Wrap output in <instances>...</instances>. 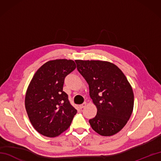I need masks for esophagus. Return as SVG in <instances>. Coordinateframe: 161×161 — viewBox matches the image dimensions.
Returning a JSON list of instances; mask_svg holds the SVG:
<instances>
[{
  "instance_id": "1",
  "label": "esophagus",
  "mask_w": 161,
  "mask_h": 161,
  "mask_svg": "<svg viewBox=\"0 0 161 161\" xmlns=\"http://www.w3.org/2000/svg\"><path fill=\"white\" fill-rule=\"evenodd\" d=\"M86 102H84V103H83L82 104H81V105H80V108H84L85 107H86Z\"/></svg>"
}]
</instances>
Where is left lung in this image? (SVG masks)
<instances>
[{"label": "left lung", "instance_id": "8db88e82", "mask_svg": "<svg viewBox=\"0 0 161 161\" xmlns=\"http://www.w3.org/2000/svg\"><path fill=\"white\" fill-rule=\"evenodd\" d=\"M77 68L87 81L97 114L89 123L95 132L111 136L127 123L133 109L132 87L114 64L100 60H75Z\"/></svg>", "mask_w": 161, "mask_h": 161}]
</instances>
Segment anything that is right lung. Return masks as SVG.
<instances>
[{"mask_svg":"<svg viewBox=\"0 0 161 161\" xmlns=\"http://www.w3.org/2000/svg\"><path fill=\"white\" fill-rule=\"evenodd\" d=\"M75 68L71 59L47 61L36 70L27 88V114L36 131L46 137H57L67 130L77 114L63 91L65 77Z\"/></svg>","mask_w":161,"mask_h":161,"instance_id":"obj_1","label":"right lung"}]
</instances>
